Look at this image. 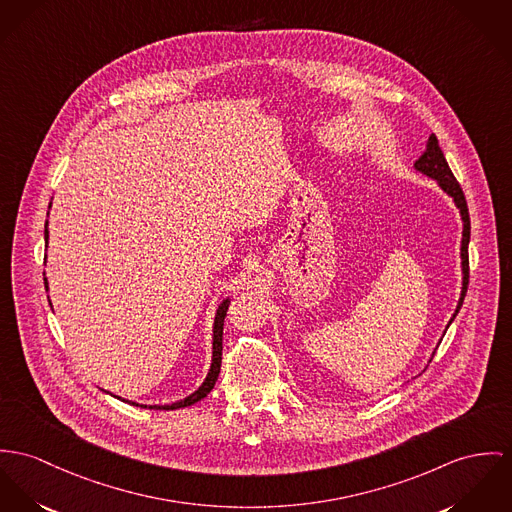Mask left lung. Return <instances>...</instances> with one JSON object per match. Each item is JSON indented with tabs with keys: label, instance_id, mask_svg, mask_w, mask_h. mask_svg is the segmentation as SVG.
Here are the masks:
<instances>
[{
	"label": "left lung",
	"instance_id": "1",
	"mask_svg": "<svg viewBox=\"0 0 512 512\" xmlns=\"http://www.w3.org/2000/svg\"><path fill=\"white\" fill-rule=\"evenodd\" d=\"M415 167L429 175L431 179H436L438 185L454 198L456 206L460 208V214H462V220H464V234H462V271H464V286H462V296H460V302H458V308H456V314L460 312L462 304H464V298H466V292H468V282H470V257H468V243H470V212H468V204H466V197H464V191L460 187V183L456 181L454 173L450 171L446 158L438 146V140L436 136L431 134L429 136V142H427V150L423 152V156L415 161ZM456 314L452 315V319L456 317ZM450 319V321H452Z\"/></svg>",
	"mask_w": 512,
	"mask_h": 512
}]
</instances>
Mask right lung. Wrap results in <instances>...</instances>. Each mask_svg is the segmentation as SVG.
<instances>
[{"mask_svg": "<svg viewBox=\"0 0 512 512\" xmlns=\"http://www.w3.org/2000/svg\"><path fill=\"white\" fill-rule=\"evenodd\" d=\"M48 226V222H46ZM44 226V237L48 239V228ZM44 286L48 288V282L44 278ZM228 306L230 302L224 300L216 312V319H214V343H212V366H210V372L206 376V380L202 382V386L198 388L195 394L189 395L187 399L179 401V403H171V405H154V409H181V407H189V405H195L200 399H204L206 395L212 392L216 380H218V374H220V364H222V333H224V319H226V312H228ZM136 405V403H134Z\"/></svg>", "mask_w": 512, "mask_h": 512, "instance_id": "obj_1", "label": "right lung"}]
</instances>
